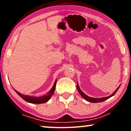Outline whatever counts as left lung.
<instances>
[{"instance_id": "1", "label": "left lung", "mask_w": 131, "mask_h": 131, "mask_svg": "<svg viewBox=\"0 0 131 131\" xmlns=\"http://www.w3.org/2000/svg\"><path fill=\"white\" fill-rule=\"evenodd\" d=\"M119 87H120V85H119V87H118V88H117V90L115 91L113 93V94L110 95L109 96H107V97H101V98H93V97H89L87 95H86L85 94H84V93L82 92V91L80 89V88L79 87V85L78 84H77V90H78L79 92L80 93V94L81 95V96L83 97L84 99H85V100H87V101L90 102H91V103H97V102H103V101H106V99H107L108 98H110V97H112L113 96V95H114V94H116V92L118 91V88H119Z\"/></svg>"}]
</instances>
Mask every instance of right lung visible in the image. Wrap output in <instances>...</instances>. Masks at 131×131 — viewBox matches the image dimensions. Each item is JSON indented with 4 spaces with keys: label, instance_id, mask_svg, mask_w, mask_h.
<instances>
[{
    "label": "right lung",
    "instance_id": "right-lung-1",
    "mask_svg": "<svg viewBox=\"0 0 131 131\" xmlns=\"http://www.w3.org/2000/svg\"><path fill=\"white\" fill-rule=\"evenodd\" d=\"M57 84V79L55 80L54 85H53L52 88L51 89V90L48 92L47 94L44 95L43 96H40V97H36V96H28V95H25L21 94V93L17 91L16 90H15V91L17 93V94L19 95V96L21 97L22 98L24 99L25 101L31 103H36V104H41L47 102L50 99L51 96H52L53 93H54V91L55 90V86H56Z\"/></svg>",
    "mask_w": 131,
    "mask_h": 131
}]
</instances>
